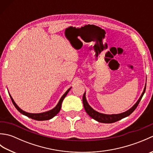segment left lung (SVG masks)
Instances as JSON below:
<instances>
[{
  "label": "left lung",
  "instance_id": "left-lung-1",
  "mask_svg": "<svg viewBox=\"0 0 153 153\" xmlns=\"http://www.w3.org/2000/svg\"><path fill=\"white\" fill-rule=\"evenodd\" d=\"M145 89H146V85H145L141 97H139V99L137 101V102H136L130 109H129L128 110H127V111L123 113L118 114H102L99 112H97L96 110H95L93 108H91V107L89 106L88 102H87L86 100V97H85V92L83 94V104L84 108H85L86 112L88 114V115L90 117H91V118H93L94 120H97V122H101V123H110L116 122L117 121H118V120H122V118H126V117L130 115L134 111L135 108H137V106H138L140 100H141L143 96L144 93L145 92Z\"/></svg>",
  "mask_w": 153,
  "mask_h": 153
}]
</instances>
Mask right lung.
<instances>
[{"label":"right lung","instance_id":"right-lung-1","mask_svg":"<svg viewBox=\"0 0 153 153\" xmlns=\"http://www.w3.org/2000/svg\"><path fill=\"white\" fill-rule=\"evenodd\" d=\"M71 88V87H70V89H68L66 91V92L65 93L64 95H62V97H61V99H60L59 102H58V103L57 104V105L55 106L54 108H53L51 110H48V111H47V112H42V113H37V114L28 113V112L24 111V110H22L21 108H19V107L17 105H16V102H14V100H13L12 97H11L10 95V94H9V95H10V97L13 105H14V106L16 107V108L17 109L19 112L22 113V114H24L25 116L29 117V118H32V119L35 120H38V121H42V120H50L51 118H53L54 116H56L57 114L60 112V110L61 109L62 102L64 99L65 98V97H66V96L67 95V94L68 93V92L70 91V90Z\"/></svg>","mask_w":153,"mask_h":153}]
</instances>
